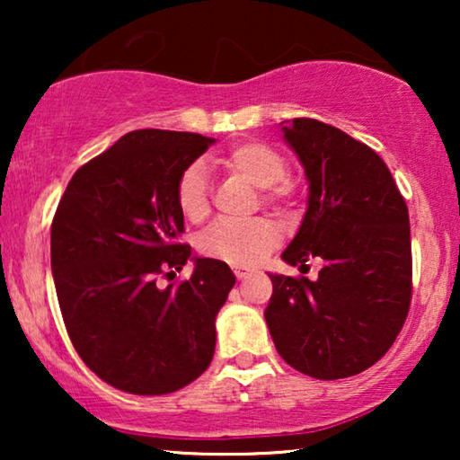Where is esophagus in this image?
<instances>
[{"instance_id": "1", "label": "esophagus", "mask_w": 460, "mask_h": 460, "mask_svg": "<svg viewBox=\"0 0 460 460\" xmlns=\"http://www.w3.org/2000/svg\"><path fill=\"white\" fill-rule=\"evenodd\" d=\"M234 274H236L238 280H244V279H249V276L253 272H251V270L244 268V266H234Z\"/></svg>"}]
</instances>
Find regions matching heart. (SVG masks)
Listing matches in <instances>:
<instances>
[{
    "label": "heart",
    "instance_id": "obj_1",
    "mask_svg": "<svg viewBox=\"0 0 460 460\" xmlns=\"http://www.w3.org/2000/svg\"><path fill=\"white\" fill-rule=\"evenodd\" d=\"M211 165L243 175L261 192V200L274 209H285L293 200L295 181L287 178V161L279 150L263 142H236L222 155L211 156ZM175 203L181 216L199 222L209 213V178L200 163H192L180 173L175 184ZM279 241V232L268 219L230 222L222 219L209 226L199 238V251L213 260L236 266L260 261Z\"/></svg>",
    "mask_w": 460,
    "mask_h": 460
}]
</instances>
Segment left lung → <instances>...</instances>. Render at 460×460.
Returning <instances> with one entry per match:
<instances>
[{
	"label": "left lung",
	"instance_id": "8db88e82",
	"mask_svg": "<svg viewBox=\"0 0 460 460\" xmlns=\"http://www.w3.org/2000/svg\"><path fill=\"white\" fill-rule=\"evenodd\" d=\"M285 140L305 169L310 197L282 260L316 257L318 279L270 274V335L299 373L332 381L381 360L404 326L412 297L408 207L367 144L316 119H293Z\"/></svg>",
	"mask_w": 460,
	"mask_h": 460
}]
</instances>
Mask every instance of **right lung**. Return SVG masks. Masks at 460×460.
<instances>
[{
	"mask_svg": "<svg viewBox=\"0 0 460 460\" xmlns=\"http://www.w3.org/2000/svg\"><path fill=\"white\" fill-rule=\"evenodd\" d=\"M213 137L137 129L81 165L52 222V272L66 332L87 367L137 395L178 392L216 351V316L234 287L228 263L194 257L180 285L159 288L190 257L178 241L180 173Z\"/></svg>",
	"mask_w": 460,
	"mask_h": 460,
	"instance_id": "1",
	"label": "right lung"
}]
</instances>
